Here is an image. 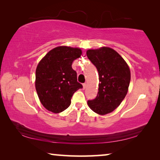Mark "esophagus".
Returning <instances> with one entry per match:
<instances>
[{
	"label": "esophagus",
	"instance_id": "1",
	"mask_svg": "<svg viewBox=\"0 0 160 160\" xmlns=\"http://www.w3.org/2000/svg\"><path fill=\"white\" fill-rule=\"evenodd\" d=\"M82 86H83V89H84V90H85V89L87 88V84L86 83H84L83 85H82Z\"/></svg>",
	"mask_w": 160,
	"mask_h": 160
}]
</instances>
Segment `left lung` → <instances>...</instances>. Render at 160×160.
Here are the masks:
<instances>
[{"mask_svg": "<svg viewBox=\"0 0 160 160\" xmlns=\"http://www.w3.org/2000/svg\"><path fill=\"white\" fill-rule=\"evenodd\" d=\"M87 56L96 66L99 80L97 96L89 100L88 104L94 112L107 114L115 110L125 98L131 81V70L122 56L112 48L88 49Z\"/></svg>", "mask_w": 160, "mask_h": 160, "instance_id": "1", "label": "left lung"}]
</instances>
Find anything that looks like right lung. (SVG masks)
<instances>
[{
  "instance_id": "right-lung-1",
  "label": "right lung",
  "mask_w": 160,
  "mask_h": 160,
  "mask_svg": "<svg viewBox=\"0 0 160 160\" xmlns=\"http://www.w3.org/2000/svg\"><path fill=\"white\" fill-rule=\"evenodd\" d=\"M81 55L80 48L60 46L48 51L38 63L35 88L40 102L49 112H63L70 105L72 94L82 88L72 68V62Z\"/></svg>"
}]
</instances>
